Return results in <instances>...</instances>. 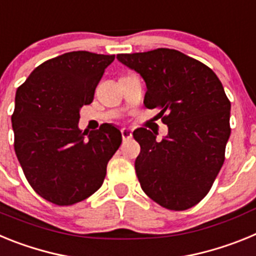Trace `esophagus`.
I'll return each mask as SVG.
<instances>
[{"mask_svg": "<svg viewBox=\"0 0 256 256\" xmlns=\"http://www.w3.org/2000/svg\"><path fill=\"white\" fill-rule=\"evenodd\" d=\"M120 132H122V138H123L124 142L130 141V140L132 138V130H126V128H123Z\"/></svg>", "mask_w": 256, "mask_h": 256, "instance_id": "1", "label": "esophagus"}]
</instances>
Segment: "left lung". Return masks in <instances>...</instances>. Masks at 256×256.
<instances>
[{
	"mask_svg": "<svg viewBox=\"0 0 256 256\" xmlns=\"http://www.w3.org/2000/svg\"><path fill=\"white\" fill-rule=\"evenodd\" d=\"M122 64L134 69L146 82L144 104L160 108L168 136L138 128L133 137L141 146L134 162L144 192L169 210H187L212 188L224 162L230 134L224 88L201 61L177 50L119 54Z\"/></svg>",
	"mask_w": 256,
	"mask_h": 256,
	"instance_id": "1",
	"label": "left lung"
}]
</instances>
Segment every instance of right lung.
<instances>
[{"mask_svg":"<svg viewBox=\"0 0 256 256\" xmlns=\"http://www.w3.org/2000/svg\"><path fill=\"white\" fill-rule=\"evenodd\" d=\"M114 58L66 52L42 62L18 88L14 148L32 188L52 204L69 206L94 195L120 146V130L112 124L91 132L78 128L79 110L94 101Z\"/></svg>","mask_w":256,"mask_h":256,"instance_id":"add662e5","label":"right lung"}]
</instances>
